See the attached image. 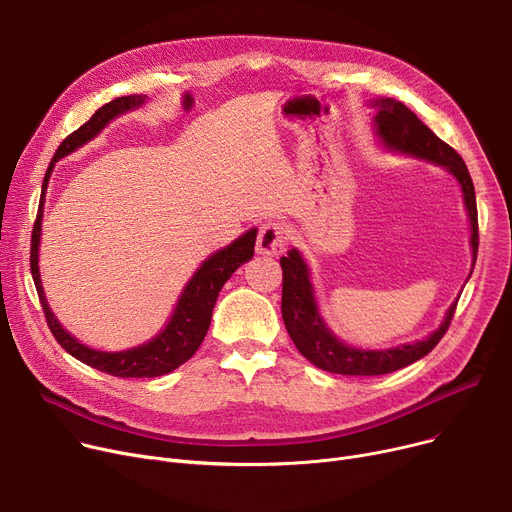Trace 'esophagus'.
<instances>
[{
	"label": "esophagus",
	"instance_id": "34e87169",
	"mask_svg": "<svg viewBox=\"0 0 512 512\" xmlns=\"http://www.w3.org/2000/svg\"><path fill=\"white\" fill-rule=\"evenodd\" d=\"M288 245V234L286 228L280 222H265L259 228L257 242H255V251L265 257H276L284 251Z\"/></svg>",
	"mask_w": 512,
	"mask_h": 512
}]
</instances>
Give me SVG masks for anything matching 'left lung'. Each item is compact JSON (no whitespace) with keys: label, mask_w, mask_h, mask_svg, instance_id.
Returning a JSON list of instances; mask_svg holds the SVG:
<instances>
[{"label":"left lung","mask_w":512,"mask_h":512,"mask_svg":"<svg viewBox=\"0 0 512 512\" xmlns=\"http://www.w3.org/2000/svg\"><path fill=\"white\" fill-rule=\"evenodd\" d=\"M373 107H378L375 116V126L382 141L396 151L411 153L423 159L434 161L438 166L450 170L456 180L461 182L465 205L471 220V247L473 261L477 257L479 247V228H477V203H475V188L465 166L463 157L456 153L450 145L429 130L411 110L396 99H378L373 101ZM282 265V319L284 326L299 348V353L311 361L315 367L340 373V375H384L396 369L407 367L427 353H432L442 336L448 332L450 321L456 311V303L446 313L442 326L425 340L402 344L396 348H386V351H363V348L346 346L338 340L319 317L317 303L313 297V286L309 282V270L301 259L299 251H290L286 257H280Z\"/></svg>","instance_id":"8db88e82"}]
</instances>
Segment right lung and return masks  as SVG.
Segmentation results:
<instances>
[{
	"label": "right lung",
	"mask_w": 512,
	"mask_h": 512,
	"mask_svg": "<svg viewBox=\"0 0 512 512\" xmlns=\"http://www.w3.org/2000/svg\"><path fill=\"white\" fill-rule=\"evenodd\" d=\"M143 101H145L143 95H126V97H118L110 103H105L89 118V122L76 128L62 141V145L58 147L56 155H53L51 164L45 172L41 203H39L37 220L33 226V238H31V274L35 280V288L39 294L41 307H43L45 321H47L53 338H56L58 344L74 359L83 361L85 365H91L103 373L116 375V378H157V375L170 373L176 367H180L184 361L191 359L197 353V348L201 346V342L209 330L211 313H213L215 301H218V294H220L222 286L236 272V267H240L242 263L253 257L255 238H257V230L253 228L247 234H242L238 240H234L232 245H228L226 249L218 251L207 261H203V265L199 267L193 280L186 284L182 297L178 301V307L170 319V324L166 326V330L141 346H134V348H128V351H120V353L95 351V348L80 344L58 324V319L53 317V313L45 301L41 278H39V265H37L43 201H45L43 197H45V188L49 182V174H51L53 166H56L58 159H62L64 155L72 153L80 145L91 141L95 134L112 118H116L122 112L132 110V107L141 105Z\"/></svg>",
	"instance_id": "right-lung-1"
}]
</instances>
